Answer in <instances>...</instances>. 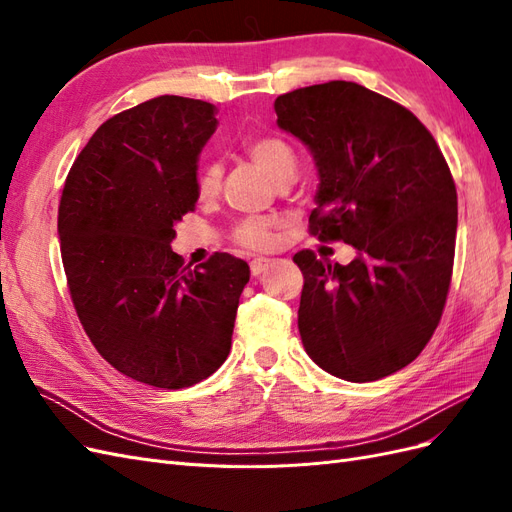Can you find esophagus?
Returning a JSON list of instances; mask_svg holds the SVG:
<instances>
[{"instance_id": "1", "label": "esophagus", "mask_w": 512, "mask_h": 512, "mask_svg": "<svg viewBox=\"0 0 512 512\" xmlns=\"http://www.w3.org/2000/svg\"><path fill=\"white\" fill-rule=\"evenodd\" d=\"M269 267H271V258H254L250 262V271H252L254 277H258L260 273H265Z\"/></svg>"}]
</instances>
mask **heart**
<instances>
[{
	"instance_id": "heart-1",
	"label": "heart",
	"mask_w": 512,
	"mask_h": 512,
	"mask_svg": "<svg viewBox=\"0 0 512 512\" xmlns=\"http://www.w3.org/2000/svg\"><path fill=\"white\" fill-rule=\"evenodd\" d=\"M245 151L265 173L277 181L288 183L297 175V158L292 147L280 136H256L245 143ZM222 181V166L218 162H207L198 170L196 190L200 198H211L218 194ZM277 222L271 218H250L235 228V239L250 250H265L273 241V230Z\"/></svg>"
}]
</instances>
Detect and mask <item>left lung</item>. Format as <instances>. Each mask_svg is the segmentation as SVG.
<instances>
[{
    "instance_id": "1",
    "label": "left lung",
    "mask_w": 512,
    "mask_h": 512,
    "mask_svg": "<svg viewBox=\"0 0 512 512\" xmlns=\"http://www.w3.org/2000/svg\"><path fill=\"white\" fill-rule=\"evenodd\" d=\"M277 126L318 168L309 232L356 250L350 265L294 254L299 333L312 361L348 382L412 363L442 318L453 275L457 190L431 132L408 108L350 81L275 100Z\"/></svg>"
}]
</instances>
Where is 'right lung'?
I'll return each mask as SVG.
<instances>
[{
    "label": "right lung",
    "mask_w": 512,
    "mask_h": 512,
    "mask_svg": "<svg viewBox=\"0 0 512 512\" xmlns=\"http://www.w3.org/2000/svg\"><path fill=\"white\" fill-rule=\"evenodd\" d=\"M215 128L203 100L128 108L89 138L59 200L61 260L87 337L123 376L168 391L226 361L250 282L241 258L215 252L190 269L170 247L196 207L198 153Z\"/></svg>",
    "instance_id": "right-lung-1"
}]
</instances>
